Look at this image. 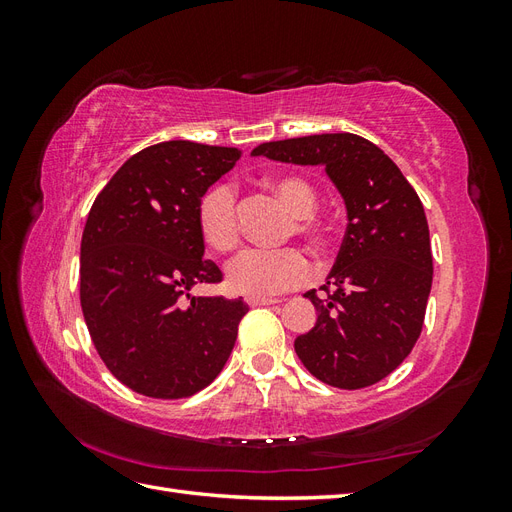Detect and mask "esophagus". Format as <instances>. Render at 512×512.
I'll return each mask as SVG.
<instances>
[{"mask_svg": "<svg viewBox=\"0 0 512 512\" xmlns=\"http://www.w3.org/2000/svg\"><path fill=\"white\" fill-rule=\"evenodd\" d=\"M275 303H280L277 299H273V297H247V305L250 307H262V305H275Z\"/></svg>", "mask_w": 512, "mask_h": 512, "instance_id": "obj_1", "label": "esophagus"}]
</instances>
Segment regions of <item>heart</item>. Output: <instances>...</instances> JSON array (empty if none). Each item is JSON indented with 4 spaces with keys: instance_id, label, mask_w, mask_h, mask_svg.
Instances as JSON below:
<instances>
[{
    "instance_id": "obj_1",
    "label": "heart",
    "mask_w": 512,
    "mask_h": 512,
    "mask_svg": "<svg viewBox=\"0 0 512 512\" xmlns=\"http://www.w3.org/2000/svg\"><path fill=\"white\" fill-rule=\"evenodd\" d=\"M286 207L294 213L292 232L301 237L318 239L322 226L316 222L318 192L312 183L299 175H282L271 181ZM196 226L213 252L226 254L241 241L237 190L232 183H215L200 198ZM314 262L299 247H250L232 258L226 267L228 288L247 297H273L309 282Z\"/></svg>"
}]
</instances>
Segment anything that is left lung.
<instances>
[{
	"label": "left lung",
	"mask_w": 512,
	"mask_h": 512,
	"mask_svg": "<svg viewBox=\"0 0 512 512\" xmlns=\"http://www.w3.org/2000/svg\"><path fill=\"white\" fill-rule=\"evenodd\" d=\"M252 156L322 164L342 192L348 228L329 280L305 292L316 327L294 339L307 371L337 389H365L395 371L423 331L433 280L421 198L367 138L314 134L258 145Z\"/></svg>",
	"instance_id": "1"
}]
</instances>
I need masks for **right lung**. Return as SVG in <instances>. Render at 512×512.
<instances>
[{"instance_id":"obj_1","label":"right lung","mask_w":512,"mask_h":512,"mask_svg":"<svg viewBox=\"0 0 512 512\" xmlns=\"http://www.w3.org/2000/svg\"><path fill=\"white\" fill-rule=\"evenodd\" d=\"M241 149L190 141L151 145L96 196L81 241V307L100 359L128 389L153 399L203 391L220 374L247 314L241 299L190 297L220 284L203 258L200 198Z\"/></svg>"}]
</instances>
